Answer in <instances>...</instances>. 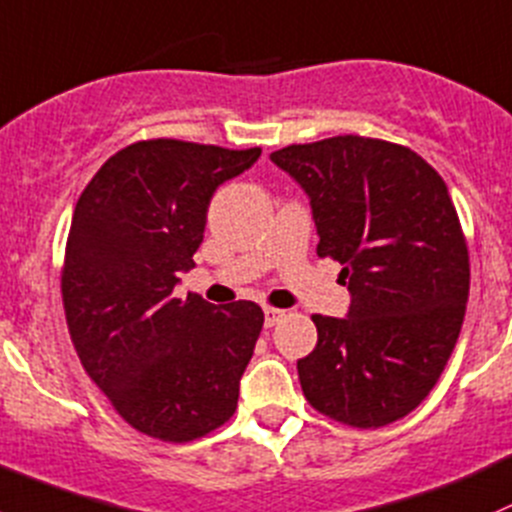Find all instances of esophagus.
Here are the masks:
<instances>
[{
	"label": "esophagus",
	"mask_w": 512,
	"mask_h": 512,
	"mask_svg": "<svg viewBox=\"0 0 512 512\" xmlns=\"http://www.w3.org/2000/svg\"><path fill=\"white\" fill-rule=\"evenodd\" d=\"M285 312L278 310V307H263V317H266V327H273V324H278L283 320Z\"/></svg>",
	"instance_id": "34e87169"
}]
</instances>
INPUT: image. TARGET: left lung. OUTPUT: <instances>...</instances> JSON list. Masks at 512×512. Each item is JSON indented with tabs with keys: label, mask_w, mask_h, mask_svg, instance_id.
Returning a JSON list of instances; mask_svg holds the SVG:
<instances>
[{
	"label": "left lung",
	"mask_w": 512,
	"mask_h": 512,
	"mask_svg": "<svg viewBox=\"0 0 512 512\" xmlns=\"http://www.w3.org/2000/svg\"><path fill=\"white\" fill-rule=\"evenodd\" d=\"M310 197L317 254L342 263L349 315H312L298 361L307 403L344 425L383 427L442 376L469 300V249L442 175L410 148L332 136L271 153Z\"/></svg>",
	"instance_id": "8db88e82"
}]
</instances>
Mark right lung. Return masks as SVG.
Masks as SVG:
<instances>
[{
  "label": "right lung",
  "instance_id": "obj_1",
  "mask_svg": "<svg viewBox=\"0 0 512 512\" xmlns=\"http://www.w3.org/2000/svg\"><path fill=\"white\" fill-rule=\"evenodd\" d=\"M261 148L151 139L114 153L82 190L65 246V320L87 376L134 430L192 442L229 420L263 310L175 298L214 190Z\"/></svg>",
  "mask_w": 512,
  "mask_h": 512
}]
</instances>
